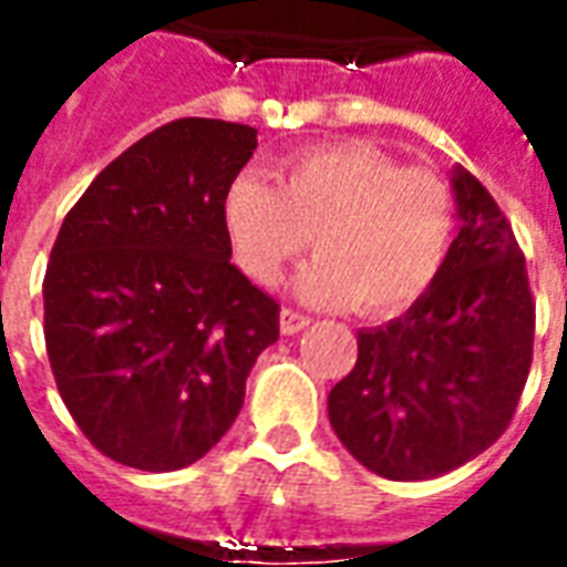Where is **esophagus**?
<instances>
[{"mask_svg":"<svg viewBox=\"0 0 567 567\" xmlns=\"http://www.w3.org/2000/svg\"><path fill=\"white\" fill-rule=\"evenodd\" d=\"M279 328H282L285 337H295L303 328H309V316L303 312H295V309H282V316H279Z\"/></svg>","mask_w":567,"mask_h":567,"instance_id":"obj_1","label":"esophagus"}]
</instances>
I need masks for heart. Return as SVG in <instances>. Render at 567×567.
<instances>
[{
	"label": "heart",
	"instance_id": "heart-1",
	"mask_svg": "<svg viewBox=\"0 0 567 567\" xmlns=\"http://www.w3.org/2000/svg\"><path fill=\"white\" fill-rule=\"evenodd\" d=\"M224 227L239 270L272 288L307 251L319 258L295 279L300 300L368 316L404 312L425 295L450 255L455 203L431 169L340 142L297 151L279 185L255 173L224 190Z\"/></svg>",
	"mask_w": 567,
	"mask_h": 567
}]
</instances>
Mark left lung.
<instances>
[{
    "label": "left lung",
    "mask_w": 567,
    "mask_h": 567,
    "mask_svg": "<svg viewBox=\"0 0 567 567\" xmlns=\"http://www.w3.org/2000/svg\"><path fill=\"white\" fill-rule=\"evenodd\" d=\"M458 236L437 279L382 328L358 331L352 373L328 394L337 437L368 471L434 480L511 425L532 368L535 303L498 203L452 169Z\"/></svg>",
    "instance_id": "left-lung-1"
}]
</instances>
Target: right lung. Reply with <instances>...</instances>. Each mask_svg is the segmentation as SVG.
Segmentation results:
<instances>
[{
    "label": "right lung",
    "instance_id": "add662e5",
    "mask_svg": "<svg viewBox=\"0 0 567 567\" xmlns=\"http://www.w3.org/2000/svg\"><path fill=\"white\" fill-rule=\"evenodd\" d=\"M258 130L182 117L130 145L72 206L44 272L56 389L96 450L187 467L227 434L279 303L230 264L224 190Z\"/></svg>",
    "mask_w": 567,
    "mask_h": 567
}]
</instances>
